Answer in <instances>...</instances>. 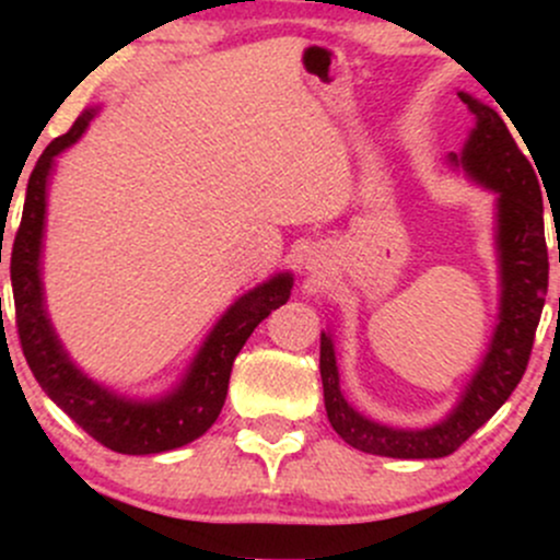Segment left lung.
<instances>
[{
    "instance_id": "8db88e82",
    "label": "left lung",
    "mask_w": 560,
    "mask_h": 560,
    "mask_svg": "<svg viewBox=\"0 0 560 560\" xmlns=\"http://www.w3.org/2000/svg\"><path fill=\"white\" fill-rule=\"evenodd\" d=\"M460 102L474 115L471 137L460 165L474 182L498 191V253H500V320L479 371L445 421L429 429H392L358 413L339 389L331 334H320V382L334 432L347 445L387 458H445L498 413L522 382L529 363L535 331L548 292V244H545L542 191L535 165L526 160L508 131L505 118L485 102L460 92ZM505 113V110H503ZM511 118V115H508Z\"/></svg>"
}]
</instances>
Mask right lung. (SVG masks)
I'll use <instances>...</instances> for the list:
<instances>
[{"instance_id": "right-lung-1", "label": "right lung", "mask_w": 560, "mask_h": 560, "mask_svg": "<svg viewBox=\"0 0 560 560\" xmlns=\"http://www.w3.org/2000/svg\"><path fill=\"white\" fill-rule=\"evenodd\" d=\"M92 118L94 110H86L70 126L68 133L57 137L42 152L28 178L21 229L10 253L18 337H21L28 369L34 371L42 389L100 445L124 455L165 453V450L189 445L213 427L226 402L234 358L240 355L255 326L289 300L292 273H276L266 284L249 289L244 298L236 300L205 339L184 382L160 400H126L81 374L49 324L38 262H42L49 171H52L55 158L81 139Z\"/></svg>"}]
</instances>
